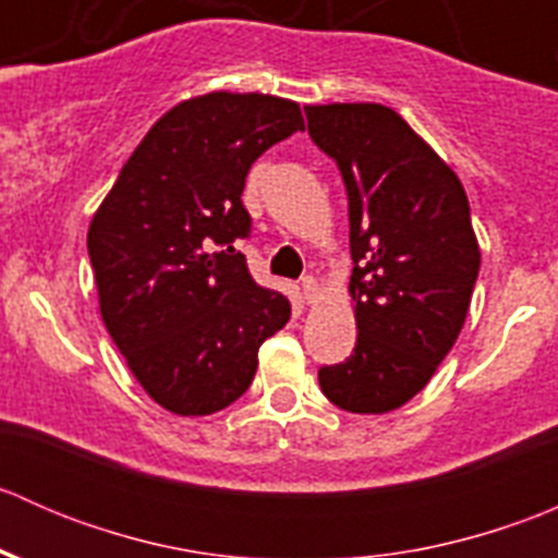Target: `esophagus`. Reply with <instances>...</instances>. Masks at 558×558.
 I'll return each mask as SVG.
<instances>
[{
  "label": "esophagus",
  "instance_id": "1",
  "mask_svg": "<svg viewBox=\"0 0 558 558\" xmlns=\"http://www.w3.org/2000/svg\"><path fill=\"white\" fill-rule=\"evenodd\" d=\"M300 286H302V296H305V302L311 305V302L315 300V294H318V283H315V278H311V275H305Z\"/></svg>",
  "mask_w": 558,
  "mask_h": 558
}]
</instances>
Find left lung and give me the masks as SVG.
<instances>
[{"label":"left lung","mask_w":558,"mask_h":558,"mask_svg":"<svg viewBox=\"0 0 558 558\" xmlns=\"http://www.w3.org/2000/svg\"><path fill=\"white\" fill-rule=\"evenodd\" d=\"M307 132L348 191L356 348L318 369L348 413L402 408L448 356L481 269L456 172L399 112L375 102L307 105Z\"/></svg>","instance_id":"left-lung-1"}]
</instances>
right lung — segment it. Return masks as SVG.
Here are the masks:
<instances>
[{
	"mask_svg": "<svg viewBox=\"0 0 558 558\" xmlns=\"http://www.w3.org/2000/svg\"><path fill=\"white\" fill-rule=\"evenodd\" d=\"M302 129L291 99H185L150 126L94 213L102 320L140 386L174 415L243 397L262 342L289 324V300L251 278L234 243L251 232L247 170Z\"/></svg>",
	"mask_w": 558,
	"mask_h": 558,
	"instance_id": "1",
	"label": "right lung"
}]
</instances>
